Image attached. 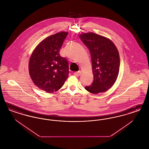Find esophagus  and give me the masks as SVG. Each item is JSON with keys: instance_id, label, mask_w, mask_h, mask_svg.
<instances>
[{"instance_id": "1", "label": "esophagus", "mask_w": 149, "mask_h": 149, "mask_svg": "<svg viewBox=\"0 0 149 149\" xmlns=\"http://www.w3.org/2000/svg\"><path fill=\"white\" fill-rule=\"evenodd\" d=\"M81 72L80 71H77V72H75L74 73V75H75V76H76V77H79V76H80V75H81Z\"/></svg>"}]
</instances>
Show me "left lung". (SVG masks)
<instances>
[{"instance_id":"8db88e82","label":"left lung","mask_w":149,"mask_h":149,"mask_svg":"<svg viewBox=\"0 0 149 149\" xmlns=\"http://www.w3.org/2000/svg\"><path fill=\"white\" fill-rule=\"evenodd\" d=\"M79 37L90 51L93 74V81L85 89L89 92L98 94L110 89L116 82L120 70L118 51L109 38L89 32Z\"/></svg>"}]
</instances>
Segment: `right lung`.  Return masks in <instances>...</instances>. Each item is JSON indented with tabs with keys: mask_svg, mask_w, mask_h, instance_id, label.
Returning <instances> with one entry per match:
<instances>
[{
	"mask_svg": "<svg viewBox=\"0 0 149 149\" xmlns=\"http://www.w3.org/2000/svg\"><path fill=\"white\" fill-rule=\"evenodd\" d=\"M68 32L50 36L33 50L29 61V73L38 88L46 92H57L69 77V64L59 51Z\"/></svg>",
	"mask_w": 149,
	"mask_h": 149,
	"instance_id": "add662e5",
	"label": "right lung"
}]
</instances>
